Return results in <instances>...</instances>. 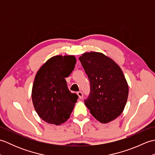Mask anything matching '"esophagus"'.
<instances>
[{
    "instance_id": "34e87169",
    "label": "esophagus",
    "mask_w": 155,
    "mask_h": 155,
    "mask_svg": "<svg viewBox=\"0 0 155 155\" xmlns=\"http://www.w3.org/2000/svg\"><path fill=\"white\" fill-rule=\"evenodd\" d=\"M77 94H78V97H79V98H81V99H82V98H83V94L81 91H78L77 93Z\"/></svg>"
}]
</instances>
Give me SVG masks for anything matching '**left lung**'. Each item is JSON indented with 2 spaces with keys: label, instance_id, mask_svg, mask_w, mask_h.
Here are the masks:
<instances>
[{
  "label": "left lung",
  "instance_id": "8db88e82",
  "mask_svg": "<svg viewBox=\"0 0 155 155\" xmlns=\"http://www.w3.org/2000/svg\"><path fill=\"white\" fill-rule=\"evenodd\" d=\"M79 60L91 84L85 105L101 123L114 120L123 113L128 95V86L121 68L101 52H85Z\"/></svg>",
  "mask_w": 155,
  "mask_h": 155
}]
</instances>
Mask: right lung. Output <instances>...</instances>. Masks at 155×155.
I'll return each instance as SVG.
<instances>
[{
    "instance_id": "right-lung-1",
    "label": "right lung",
    "mask_w": 155,
    "mask_h": 155,
    "mask_svg": "<svg viewBox=\"0 0 155 155\" xmlns=\"http://www.w3.org/2000/svg\"><path fill=\"white\" fill-rule=\"evenodd\" d=\"M76 62L74 56H54L42 66L35 76L32 103L38 116L49 124L65 123L77 103L78 95L68 89L65 80L74 70Z\"/></svg>"
}]
</instances>
